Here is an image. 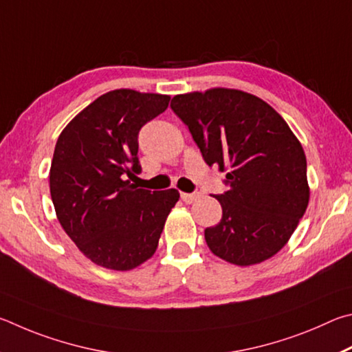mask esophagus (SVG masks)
I'll return each instance as SVG.
<instances>
[{
	"label": "esophagus",
	"mask_w": 352,
	"mask_h": 352,
	"mask_svg": "<svg viewBox=\"0 0 352 352\" xmlns=\"http://www.w3.org/2000/svg\"><path fill=\"white\" fill-rule=\"evenodd\" d=\"M181 198L184 199L186 204H193L195 201H198L201 198V193L196 192V193H181Z\"/></svg>",
	"instance_id": "34e87169"
}]
</instances>
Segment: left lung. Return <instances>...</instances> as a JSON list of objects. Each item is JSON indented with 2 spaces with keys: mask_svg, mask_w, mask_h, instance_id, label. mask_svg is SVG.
Segmentation results:
<instances>
[{
  "mask_svg": "<svg viewBox=\"0 0 352 352\" xmlns=\"http://www.w3.org/2000/svg\"><path fill=\"white\" fill-rule=\"evenodd\" d=\"M170 107L188 126L206 164L227 170L229 190L213 196L223 219L204 232L208 248L238 266L274 256L309 202L303 146L285 119L238 89L175 96Z\"/></svg>",
  "mask_w": 352,
  "mask_h": 352,
  "instance_id": "obj_1",
  "label": "left lung"
}]
</instances>
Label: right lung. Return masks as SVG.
<instances>
[{
  "instance_id": "add662e5",
  "label": "right lung",
  "mask_w": 352,
  "mask_h": 352,
  "mask_svg": "<svg viewBox=\"0 0 352 352\" xmlns=\"http://www.w3.org/2000/svg\"><path fill=\"white\" fill-rule=\"evenodd\" d=\"M170 97L133 89L107 92L60 134L49 173L55 213L80 252L97 266L129 270L157 249L175 188L150 192L139 175V131L162 114Z\"/></svg>"
}]
</instances>
